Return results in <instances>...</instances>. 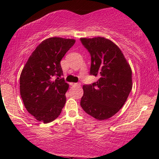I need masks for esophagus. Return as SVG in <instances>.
<instances>
[{"label":"esophagus","mask_w":159,"mask_h":159,"mask_svg":"<svg viewBox=\"0 0 159 159\" xmlns=\"http://www.w3.org/2000/svg\"><path fill=\"white\" fill-rule=\"evenodd\" d=\"M71 85L72 86H78V87H80L81 85V83H71Z\"/></svg>","instance_id":"esophagus-1"}]
</instances>
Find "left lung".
<instances>
[{
    "instance_id": "8db88e82",
    "label": "left lung",
    "mask_w": 159,
    "mask_h": 159,
    "mask_svg": "<svg viewBox=\"0 0 159 159\" xmlns=\"http://www.w3.org/2000/svg\"><path fill=\"white\" fill-rule=\"evenodd\" d=\"M91 56L90 74L98 78L83 86L81 106L96 120H107L120 110L132 88V69L119 47L104 37L81 38Z\"/></svg>"
}]
</instances>
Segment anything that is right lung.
Here are the masks:
<instances>
[{
	"label": "right lung",
	"instance_id": "obj_1",
	"mask_svg": "<svg viewBox=\"0 0 159 159\" xmlns=\"http://www.w3.org/2000/svg\"><path fill=\"white\" fill-rule=\"evenodd\" d=\"M75 43L73 39L61 37L45 39L24 66L20 75V94L27 111L38 121L52 122L64 107L69 84L61 78V61Z\"/></svg>",
	"mask_w": 159,
	"mask_h": 159
}]
</instances>
